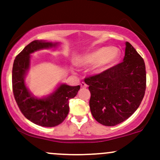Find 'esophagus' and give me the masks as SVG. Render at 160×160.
Wrapping results in <instances>:
<instances>
[{"instance_id": "esophagus-1", "label": "esophagus", "mask_w": 160, "mask_h": 160, "mask_svg": "<svg viewBox=\"0 0 160 160\" xmlns=\"http://www.w3.org/2000/svg\"><path fill=\"white\" fill-rule=\"evenodd\" d=\"M80 86H81V88H88V85H87L86 83H84V82H82V83H80Z\"/></svg>"}]
</instances>
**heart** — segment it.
I'll return each instance as SVG.
<instances>
[{
  "label": "heart",
  "mask_w": 160,
  "mask_h": 160,
  "mask_svg": "<svg viewBox=\"0 0 160 160\" xmlns=\"http://www.w3.org/2000/svg\"><path fill=\"white\" fill-rule=\"evenodd\" d=\"M120 56L121 52L118 48L103 46L85 55L80 59V63L86 66L93 65V72L101 74L114 67Z\"/></svg>",
  "instance_id": "obj_1"
}]
</instances>
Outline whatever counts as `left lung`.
Instances as JSON below:
<instances>
[{
    "label": "left lung",
    "instance_id": "obj_1",
    "mask_svg": "<svg viewBox=\"0 0 160 160\" xmlns=\"http://www.w3.org/2000/svg\"><path fill=\"white\" fill-rule=\"evenodd\" d=\"M84 81L89 86L93 117L101 125L114 126L128 119L142 101L146 86L144 60L126 42L123 62Z\"/></svg>",
    "mask_w": 160,
    "mask_h": 160
}]
</instances>
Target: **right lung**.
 Listing matches in <instances>:
<instances>
[{
	"label": "right lung",
	"mask_w": 160,
	"mask_h": 160,
	"mask_svg": "<svg viewBox=\"0 0 160 160\" xmlns=\"http://www.w3.org/2000/svg\"><path fill=\"white\" fill-rule=\"evenodd\" d=\"M59 42L35 40L16 56L12 69L14 99L22 114L30 122L42 127H54L62 123L70 110L69 101L77 94L78 86L59 83L49 94L39 98L32 93L25 83L31 66V54L42 49H56Z\"/></svg>",
	"instance_id": "add662e5"
}]
</instances>
